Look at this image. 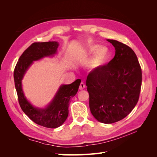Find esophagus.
<instances>
[{
    "mask_svg": "<svg viewBox=\"0 0 157 157\" xmlns=\"http://www.w3.org/2000/svg\"><path fill=\"white\" fill-rule=\"evenodd\" d=\"M85 84H84V83L83 82H82L81 83H80V87H79V89L81 90H83L84 88H85Z\"/></svg>",
    "mask_w": 157,
    "mask_h": 157,
    "instance_id": "esophagus-1",
    "label": "esophagus"
}]
</instances>
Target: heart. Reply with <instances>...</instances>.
<instances>
[{"mask_svg": "<svg viewBox=\"0 0 157 157\" xmlns=\"http://www.w3.org/2000/svg\"><path fill=\"white\" fill-rule=\"evenodd\" d=\"M88 61L87 67L90 71H94L105 65L110 58V50L107 46H99L98 44H92L87 48L88 54L93 53Z\"/></svg>", "mask_w": 157, "mask_h": 157, "instance_id": "b5f03b06", "label": "heart"}]
</instances>
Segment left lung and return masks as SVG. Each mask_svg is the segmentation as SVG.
Segmentation results:
<instances>
[{
    "label": "left lung",
    "mask_w": 157,
    "mask_h": 157,
    "mask_svg": "<svg viewBox=\"0 0 157 157\" xmlns=\"http://www.w3.org/2000/svg\"><path fill=\"white\" fill-rule=\"evenodd\" d=\"M115 55L108 64L91 71L86 80L89 106L99 122L111 124L125 118L138 101L141 69L135 52L115 40L107 39Z\"/></svg>",
    "instance_id": "left-lung-1"
}]
</instances>
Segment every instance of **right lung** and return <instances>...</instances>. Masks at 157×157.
<instances>
[{
  "label": "right lung",
  "instance_id": "1",
  "mask_svg": "<svg viewBox=\"0 0 157 157\" xmlns=\"http://www.w3.org/2000/svg\"><path fill=\"white\" fill-rule=\"evenodd\" d=\"M58 46L59 43L56 41L32 44L20 56L13 72L15 87L22 111L36 124L50 128L61 126L67 119L70 99L77 94L81 80L77 79L70 84H61L52 101L44 107L34 106L27 99L22 88V80L34 61L53 58Z\"/></svg>",
  "mask_w": 157,
  "mask_h": 157
}]
</instances>
